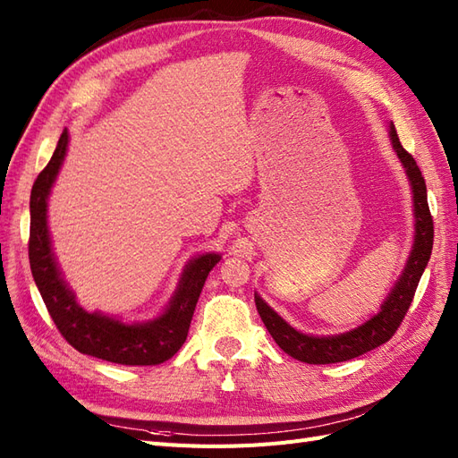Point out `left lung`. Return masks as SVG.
<instances>
[{"label": "left lung", "mask_w": 458, "mask_h": 458, "mask_svg": "<svg viewBox=\"0 0 458 458\" xmlns=\"http://www.w3.org/2000/svg\"><path fill=\"white\" fill-rule=\"evenodd\" d=\"M390 137H392L397 157L401 158V164L405 165L409 182L412 187L414 217H417L414 229H417V234H414V244L407 261V267L403 275L399 276L392 294L387 296V300L382 303L380 313L374 315L370 321H367L359 328L345 332V335L318 338V336L301 335V332L286 325L266 301H263L259 296H256L258 313L261 317L263 325H266V328L269 330V335L273 336V340L279 344V348L284 353L298 359L301 363L330 365V363L350 361V359L363 355L390 340L395 335L399 325L403 323V318L411 308V301L414 298V293H417L420 276L428 266V259L432 256L434 219H432V214H429L422 172L417 165V160H414L412 155H409V152L403 148V145H401L394 123L390 126Z\"/></svg>", "instance_id": "obj_1"}]
</instances>
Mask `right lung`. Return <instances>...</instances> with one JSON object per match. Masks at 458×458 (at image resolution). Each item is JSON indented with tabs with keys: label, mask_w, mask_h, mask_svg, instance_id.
Listing matches in <instances>:
<instances>
[{
	"label": "right lung",
	"mask_w": 458,
	"mask_h": 458,
	"mask_svg": "<svg viewBox=\"0 0 458 458\" xmlns=\"http://www.w3.org/2000/svg\"><path fill=\"white\" fill-rule=\"evenodd\" d=\"M66 145L68 131L64 128L57 148L49 164L36 177L30 192V269L53 323L74 350L103 361L131 367L168 361L187 340L206 276L219 261V256L204 254L192 259L183 271L168 310L150 323L123 325L106 315L81 310L57 269L47 231V197L64 160Z\"/></svg>",
	"instance_id": "1"
}]
</instances>
